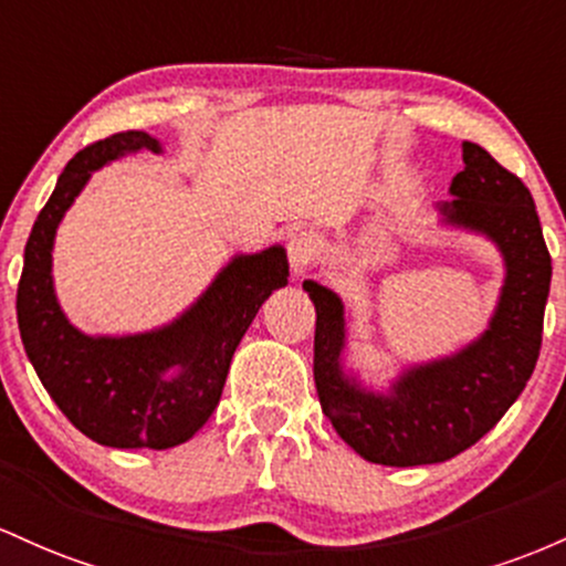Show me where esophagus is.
<instances>
[{"label": "esophagus", "mask_w": 566, "mask_h": 566, "mask_svg": "<svg viewBox=\"0 0 566 566\" xmlns=\"http://www.w3.org/2000/svg\"><path fill=\"white\" fill-rule=\"evenodd\" d=\"M317 245H321V240H317L315 232H296L294 238L289 240V262L296 275H302V272L307 270V264L313 262Z\"/></svg>", "instance_id": "esophagus-1"}]
</instances>
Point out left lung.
I'll return each instance as SVG.
<instances>
[{
  "mask_svg": "<svg viewBox=\"0 0 566 566\" xmlns=\"http://www.w3.org/2000/svg\"><path fill=\"white\" fill-rule=\"evenodd\" d=\"M465 168L454 200L438 202L443 224L486 234L505 281L486 332L447 358L406 368L387 392L368 390L342 366L345 304L304 281L315 304V387L342 441L377 465L411 468L452 460L494 428L535 371L551 289V253L530 189L484 146L462 142Z\"/></svg>",
  "mask_w": 566,
  "mask_h": 566,
  "instance_id": "1",
  "label": "left lung"
}]
</instances>
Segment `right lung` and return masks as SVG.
I'll use <instances>...</instances> for the list:
<instances>
[{
	"instance_id": "right-lung-1",
	"label": "right lung",
	"mask_w": 566,
	"mask_h": 566,
	"mask_svg": "<svg viewBox=\"0 0 566 566\" xmlns=\"http://www.w3.org/2000/svg\"><path fill=\"white\" fill-rule=\"evenodd\" d=\"M142 149L160 155L163 144L144 130L114 133L69 160L31 227L15 307L36 377L80 433L101 447L170 449L219 406L240 339L266 296L289 283V259L283 245L238 253L192 307L155 332L82 334L55 300V230L93 170Z\"/></svg>"
}]
</instances>
